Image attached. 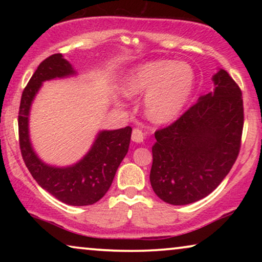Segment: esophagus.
Returning a JSON list of instances; mask_svg holds the SVG:
<instances>
[{
	"mask_svg": "<svg viewBox=\"0 0 262 262\" xmlns=\"http://www.w3.org/2000/svg\"><path fill=\"white\" fill-rule=\"evenodd\" d=\"M131 138L135 143H143V141H144V134H143V131L139 130V128H135V130L132 131Z\"/></svg>",
	"mask_w": 262,
	"mask_h": 262,
	"instance_id": "obj_1",
	"label": "esophagus"
}]
</instances>
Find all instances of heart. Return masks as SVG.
Listing matches in <instances>:
<instances>
[{"label": "heart", "mask_w": 262, "mask_h": 262, "mask_svg": "<svg viewBox=\"0 0 262 262\" xmlns=\"http://www.w3.org/2000/svg\"><path fill=\"white\" fill-rule=\"evenodd\" d=\"M195 85L191 66L177 60L142 64L128 75L124 84L127 96H145V112L157 124L170 123L180 116Z\"/></svg>", "instance_id": "1"}]
</instances>
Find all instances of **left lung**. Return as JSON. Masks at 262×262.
<instances>
[{
	"mask_svg": "<svg viewBox=\"0 0 262 262\" xmlns=\"http://www.w3.org/2000/svg\"><path fill=\"white\" fill-rule=\"evenodd\" d=\"M213 92L179 119L155 132L150 184L160 199L187 205L218 187L237 159L243 128L242 93L223 69Z\"/></svg>",
	"mask_w": 262,
	"mask_h": 262,
	"instance_id": "1",
	"label": "left lung"
}]
</instances>
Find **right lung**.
Instances as JSON below:
<instances>
[{
	"label": "right lung",
	"instance_id": "obj_1",
	"mask_svg": "<svg viewBox=\"0 0 262 262\" xmlns=\"http://www.w3.org/2000/svg\"><path fill=\"white\" fill-rule=\"evenodd\" d=\"M77 71L62 53L50 56L39 64L24 89L19 111V139L25 164L38 185L59 202L73 206L92 205L108 191L118 167L126 156L132 128L98 132L87 154L70 166H52L34 151L30 138L32 103L45 81L76 76Z\"/></svg>",
	"mask_w": 262,
	"mask_h": 262
}]
</instances>
